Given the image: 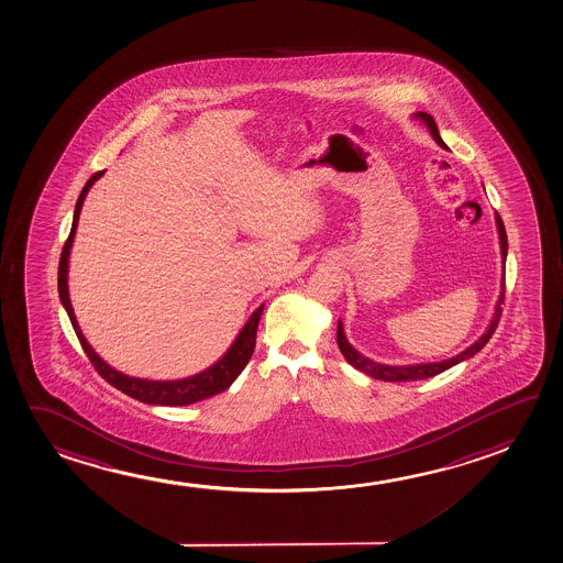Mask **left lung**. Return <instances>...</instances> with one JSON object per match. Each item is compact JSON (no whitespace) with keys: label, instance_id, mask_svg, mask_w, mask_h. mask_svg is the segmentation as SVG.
Here are the masks:
<instances>
[{"label":"left lung","instance_id":"8db88e82","mask_svg":"<svg viewBox=\"0 0 563 563\" xmlns=\"http://www.w3.org/2000/svg\"><path fill=\"white\" fill-rule=\"evenodd\" d=\"M415 118L422 120V122L428 125V130L432 133V137L438 141L440 147L448 148V145L443 143V139L440 137V131H438V125H435V120H433L432 115L426 114V112H416ZM496 222L497 232H499V245H501V261L506 263V227H504V220L499 219L497 212ZM501 283H504V285H501V294H499V300H497L496 313H494V319L489 321L486 333L482 334L481 339H478L476 343L471 344L466 351L456 354L453 358L443 360V362H432V364H415V366H387V364H377L374 360L362 356L356 349H352L351 343H349L346 336H344L343 323H341V321H339V327H336V344H339V349L343 352L344 360H346L351 366L356 367L360 372H364V374L369 375V377H374V379H384V382H416V379L433 377V375L441 374V372H445L449 367L455 366L459 362L471 358L476 352L482 351V349L486 346V343L492 339V334L496 331L499 318H501V303H504V298H506V275L501 278Z\"/></svg>","mask_w":563,"mask_h":563}]
</instances>
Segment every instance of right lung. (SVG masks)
Masks as SVG:
<instances>
[{
    "mask_svg": "<svg viewBox=\"0 0 563 563\" xmlns=\"http://www.w3.org/2000/svg\"><path fill=\"white\" fill-rule=\"evenodd\" d=\"M104 172H97L90 176L89 181L85 184L81 196L77 199L74 212V224H71V232L67 238L66 245L62 250V257H59V269H57V290H59V300L66 308L67 316L71 319L75 334L81 343L82 351L89 356L92 366L97 369L98 374L107 379L108 384L114 385L118 391L130 395L131 399L141 400L145 405H164V407H184V405H194L197 400L207 399L217 393H222L229 389L230 385L234 384L238 375L242 374L245 364L252 358L253 349H255V334H257V325H260L261 311L263 306L253 311L252 318L247 319L244 329L240 331L236 341L232 343L227 354L207 367L201 374L191 375V377H184V379H176V382H151V379H141V377H130V375L118 372L112 366H108L104 360L98 356L97 352L92 351V346L87 343V339L82 336L79 323L75 319L74 308H71V300H69V292H67V263H69V250L74 245L75 230H77V222H79V214H81L82 201L85 196L89 194L90 186L97 181Z\"/></svg>",
    "mask_w": 563,
    "mask_h": 563,
    "instance_id": "1",
    "label": "right lung"
}]
</instances>
